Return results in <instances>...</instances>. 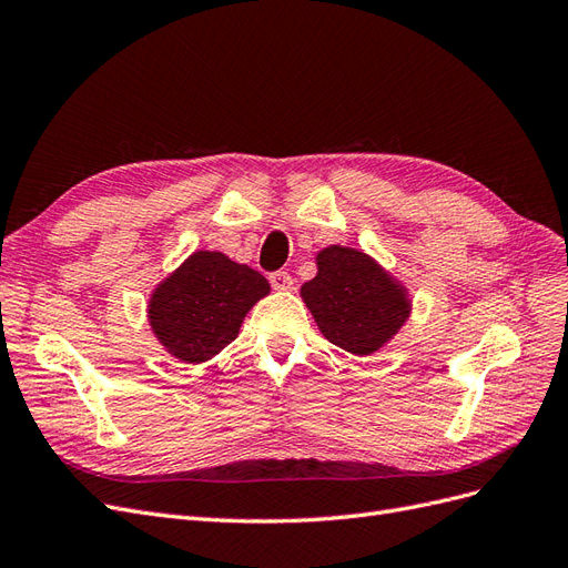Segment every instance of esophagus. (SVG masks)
Wrapping results in <instances>:
<instances>
[{
  "instance_id": "1",
  "label": "esophagus",
  "mask_w": 568,
  "mask_h": 568,
  "mask_svg": "<svg viewBox=\"0 0 568 568\" xmlns=\"http://www.w3.org/2000/svg\"><path fill=\"white\" fill-rule=\"evenodd\" d=\"M270 284H272V288H277V291H291V288H294V280H291V274L282 272V270L270 274Z\"/></svg>"
}]
</instances>
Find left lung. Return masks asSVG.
Masks as SVG:
<instances>
[{"label": "left lung", "instance_id": "1", "mask_svg": "<svg viewBox=\"0 0 568 568\" xmlns=\"http://www.w3.org/2000/svg\"><path fill=\"white\" fill-rule=\"evenodd\" d=\"M315 261L317 274L301 286V298L322 336L353 355L384 348L409 317L407 288L357 248H322Z\"/></svg>", "mask_w": 568, "mask_h": 568}]
</instances>
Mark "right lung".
<instances>
[{"label":"right lung","mask_w":568,"mask_h":568,"mask_svg":"<svg viewBox=\"0 0 568 568\" xmlns=\"http://www.w3.org/2000/svg\"><path fill=\"white\" fill-rule=\"evenodd\" d=\"M270 294L261 272L225 253L196 251L153 288L149 324L180 363H205L236 338L251 307Z\"/></svg>","instance_id":"obj_1"}]
</instances>
